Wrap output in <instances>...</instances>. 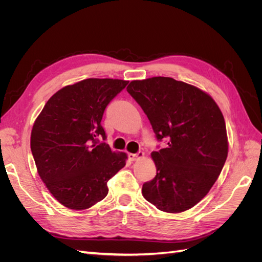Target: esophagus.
Instances as JSON below:
<instances>
[{"label":"esophagus","mask_w":262,"mask_h":262,"mask_svg":"<svg viewBox=\"0 0 262 262\" xmlns=\"http://www.w3.org/2000/svg\"><path fill=\"white\" fill-rule=\"evenodd\" d=\"M144 156V152H142V150H139L138 153L136 154H129V158L131 161H137V160H140V158H142Z\"/></svg>","instance_id":"34e87169"}]
</instances>
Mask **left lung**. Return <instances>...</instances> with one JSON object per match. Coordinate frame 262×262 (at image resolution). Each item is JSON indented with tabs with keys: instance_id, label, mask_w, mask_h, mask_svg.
Instances as JSON below:
<instances>
[{
	"instance_id": "8db88e82",
	"label": "left lung",
	"mask_w": 262,
	"mask_h": 262,
	"mask_svg": "<svg viewBox=\"0 0 262 262\" xmlns=\"http://www.w3.org/2000/svg\"><path fill=\"white\" fill-rule=\"evenodd\" d=\"M126 91L143 109L158 142L152 153L156 176L142 187L145 199L164 212H184L201 201L227 157L224 117L196 87L171 77L132 81Z\"/></svg>"
}]
</instances>
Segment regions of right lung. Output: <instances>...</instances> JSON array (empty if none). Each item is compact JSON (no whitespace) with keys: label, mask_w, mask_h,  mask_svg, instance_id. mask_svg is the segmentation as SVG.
<instances>
[{"label":"right lung","mask_w":262,"mask_h":262,"mask_svg":"<svg viewBox=\"0 0 262 262\" xmlns=\"http://www.w3.org/2000/svg\"><path fill=\"white\" fill-rule=\"evenodd\" d=\"M128 82L87 78L63 87L47 101L33 126L30 148L39 176L52 195L72 210H85L108 193L107 182L125 165L113 152L101 125L108 104Z\"/></svg>","instance_id":"right-lung-1"}]
</instances>
